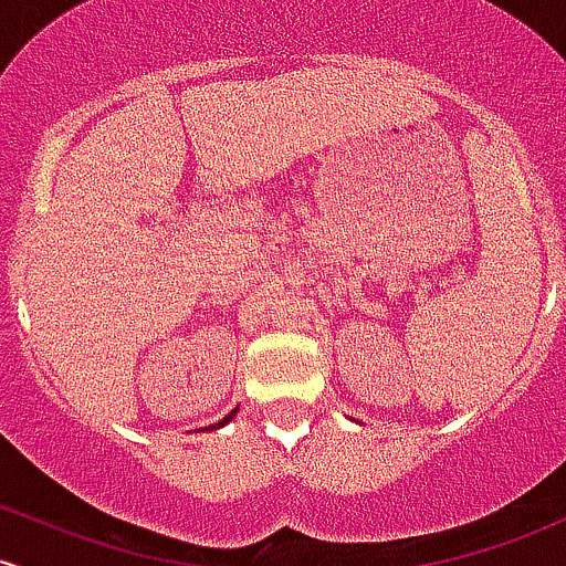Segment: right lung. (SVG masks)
<instances>
[{
    "mask_svg": "<svg viewBox=\"0 0 566 566\" xmlns=\"http://www.w3.org/2000/svg\"><path fill=\"white\" fill-rule=\"evenodd\" d=\"M233 416H235V411H231V413H228V416H226V419H222V421H220V424H214V427H222V424H228V421H231V419H233Z\"/></svg>",
    "mask_w": 566,
    "mask_h": 566,
    "instance_id": "obj_1",
    "label": "right lung"
}]
</instances>
